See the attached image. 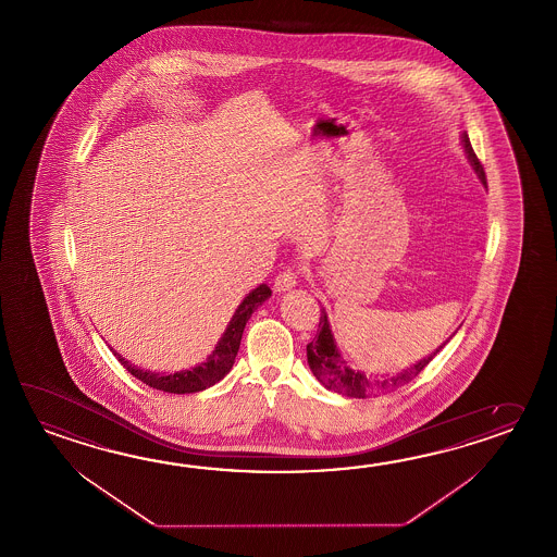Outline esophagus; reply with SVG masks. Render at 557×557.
Segmentation results:
<instances>
[{
	"mask_svg": "<svg viewBox=\"0 0 557 557\" xmlns=\"http://www.w3.org/2000/svg\"><path fill=\"white\" fill-rule=\"evenodd\" d=\"M297 280H299V272L296 268H285L284 272L277 273V277L273 282V289L275 292H289V289L296 287Z\"/></svg>",
	"mask_w": 557,
	"mask_h": 557,
	"instance_id": "esophagus-1",
	"label": "esophagus"
}]
</instances>
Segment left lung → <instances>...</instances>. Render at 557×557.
<instances>
[{
  "mask_svg": "<svg viewBox=\"0 0 557 557\" xmlns=\"http://www.w3.org/2000/svg\"><path fill=\"white\" fill-rule=\"evenodd\" d=\"M462 143H465L466 154H468L470 164L474 166L480 181L486 184V172H484L482 162L478 160L476 152H474V148H472L470 140H468V135L462 137ZM443 347H438L432 355L424 357L422 361L412 364L410 369L398 373L397 376H386L383 381H371L363 373L352 371L351 367H347V363L341 359L337 347H335V341H333V335H331L327 313H325V309H321L318 335H315V339L311 341V343H307V363H309V369L313 371V375L318 376L319 383H323L331 391H335L339 395H347V397L364 398L367 395H371V393H388L393 388H398V386L409 383L414 376L419 375L426 364L431 363L432 357L441 351Z\"/></svg>",
  "mask_w": 557,
  "mask_h": 557,
  "instance_id": "left-lung-1",
  "label": "left lung"
}]
</instances>
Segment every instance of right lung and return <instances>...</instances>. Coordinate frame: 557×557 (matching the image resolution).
Here are the masks:
<instances>
[{"mask_svg": "<svg viewBox=\"0 0 557 557\" xmlns=\"http://www.w3.org/2000/svg\"><path fill=\"white\" fill-rule=\"evenodd\" d=\"M270 296H272V289L268 285L261 284L260 287H256L250 296L239 304L234 318H232L230 325H227L224 337L220 339L216 349L208 357V361L200 364V367H196L193 371H181V373H174V375L172 373L171 375H159V373H150V371L137 369L135 364L125 361L119 352L113 351L114 357L121 361V364L125 367L131 375L137 376L138 381L147 383L148 386H152L157 391L176 393V395L205 391L208 386L216 385L218 381H222L230 373L232 364L236 361L239 341H242V333H244L248 319Z\"/></svg>", "mask_w": 557, "mask_h": 557, "instance_id": "1", "label": "right lung"}]
</instances>
